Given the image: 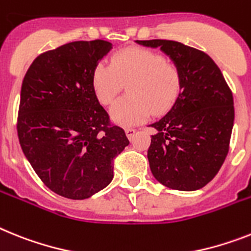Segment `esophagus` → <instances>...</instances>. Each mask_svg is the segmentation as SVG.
Segmentation results:
<instances>
[{
    "label": "esophagus",
    "instance_id": "34e87169",
    "mask_svg": "<svg viewBox=\"0 0 251 251\" xmlns=\"http://www.w3.org/2000/svg\"><path fill=\"white\" fill-rule=\"evenodd\" d=\"M125 131H126V135H127V138H129L130 140H132V138L135 136V134H136V131H138V130L134 129V127H127Z\"/></svg>",
    "mask_w": 251,
    "mask_h": 251
}]
</instances>
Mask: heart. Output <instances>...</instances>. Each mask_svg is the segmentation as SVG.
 Instances as JSON below:
<instances>
[{
  "mask_svg": "<svg viewBox=\"0 0 251 251\" xmlns=\"http://www.w3.org/2000/svg\"><path fill=\"white\" fill-rule=\"evenodd\" d=\"M93 90L104 106L115 102L125 84L130 97L111 109V119L121 126H134L149 116L174 106L181 90V74L163 56L143 48H126L115 54L112 65L100 62L93 73Z\"/></svg>",
  "mask_w": 251,
  "mask_h": 251,
  "instance_id": "heart-1",
  "label": "heart"
}]
</instances>
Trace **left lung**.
<instances>
[{"label":"left lung","instance_id":"obj_1","mask_svg":"<svg viewBox=\"0 0 251 251\" xmlns=\"http://www.w3.org/2000/svg\"><path fill=\"white\" fill-rule=\"evenodd\" d=\"M161 48L181 74V92L172 108L151 127V171L162 185L181 191L205 186L228 153L235 109L232 92L220 67L197 48L166 39L136 41Z\"/></svg>","mask_w":251,"mask_h":251}]
</instances>
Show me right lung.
Masks as SVG:
<instances>
[{"label":"right lung","instance_id":"right-lung-1","mask_svg":"<svg viewBox=\"0 0 251 251\" xmlns=\"http://www.w3.org/2000/svg\"><path fill=\"white\" fill-rule=\"evenodd\" d=\"M109 42L77 41L39 54L23 80L18 136L43 184L81 201L113 178V159L129 145L93 90L94 69Z\"/></svg>","mask_w":251,"mask_h":251}]
</instances>
